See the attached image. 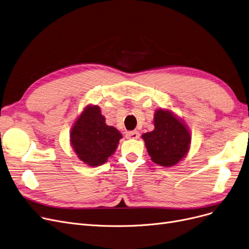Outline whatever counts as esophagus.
Segmentation results:
<instances>
[{
	"instance_id": "esophagus-1",
	"label": "esophagus",
	"mask_w": 249,
	"mask_h": 249,
	"mask_svg": "<svg viewBox=\"0 0 249 249\" xmlns=\"http://www.w3.org/2000/svg\"><path fill=\"white\" fill-rule=\"evenodd\" d=\"M139 137L138 131H128L126 133V138L128 139H137Z\"/></svg>"
}]
</instances>
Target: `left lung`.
<instances>
[{"label": "left lung", "instance_id": "8db88e82", "mask_svg": "<svg viewBox=\"0 0 249 249\" xmlns=\"http://www.w3.org/2000/svg\"><path fill=\"white\" fill-rule=\"evenodd\" d=\"M155 129L143 133L145 147L155 164L174 167L190 149L191 133L188 126L170 109H157L154 115Z\"/></svg>", "mask_w": 249, "mask_h": 249}]
</instances>
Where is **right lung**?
<instances>
[{"label": "right lung", "mask_w": 249, "mask_h": 249, "mask_svg": "<svg viewBox=\"0 0 249 249\" xmlns=\"http://www.w3.org/2000/svg\"><path fill=\"white\" fill-rule=\"evenodd\" d=\"M122 134L118 129L106 124L98 105L83 107L70 130V145L75 155L89 167L105 164L118 147Z\"/></svg>", "instance_id": "add662e5"}]
</instances>
